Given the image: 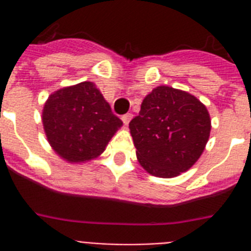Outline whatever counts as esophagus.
Wrapping results in <instances>:
<instances>
[{
  "label": "esophagus",
  "instance_id": "34e87169",
  "mask_svg": "<svg viewBox=\"0 0 251 251\" xmlns=\"http://www.w3.org/2000/svg\"><path fill=\"white\" fill-rule=\"evenodd\" d=\"M131 118H133V114L126 113V114H124V116H122L121 120H122V122L125 124V125H129V122H130V120H131Z\"/></svg>",
  "mask_w": 251,
  "mask_h": 251
}]
</instances>
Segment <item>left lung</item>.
I'll list each match as a JSON object with an SVG mask.
<instances>
[{"instance_id": "left-lung-1", "label": "left lung", "mask_w": 251, "mask_h": 251, "mask_svg": "<svg viewBox=\"0 0 251 251\" xmlns=\"http://www.w3.org/2000/svg\"><path fill=\"white\" fill-rule=\"evenodd\" d=\"M129 129L143 169L172 178L190 169L201 157L210 138L211 118L194 95L159 86L143 99Z\"/></svg>"}]
</instances>
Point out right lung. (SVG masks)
I'll return each mask as SVG.
<instances>
[{"label":"right lung","instance_id":"obj_1","mask_svg":"<svg viewBox=\"0 0 251 251\" xmlns=\"http://www.w3.org/2000/svg\"><path fill=\"white\" fill-rule=\"evenodd\" d=\"M41 121L53 151L72 164L100 156L122 126L94 82L64 87L49 95Z\"/></svg>","mask_w":251,"mask_h":251}]
</instances>
